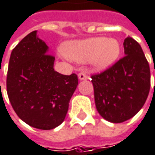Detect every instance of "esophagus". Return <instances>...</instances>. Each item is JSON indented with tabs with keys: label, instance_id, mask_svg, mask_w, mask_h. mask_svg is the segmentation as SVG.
<instances>
[{
	"label": "esophagus",
	"instance_id": "34e87169",
	"mask_svg": "<svg viewBox=\"0 0 155 155\" xmlns=\"http://www.w3.org/2000/svg\"><path fill=\"white\" fill-rule=\"evenodd\" d=\"M78 77H79V79L81 81V80H86V79H87V74L85 72H81L79 74H78Z\"/></svg>",
	"mask_w": 155,
	"mask_h": 155
}]
</instances>
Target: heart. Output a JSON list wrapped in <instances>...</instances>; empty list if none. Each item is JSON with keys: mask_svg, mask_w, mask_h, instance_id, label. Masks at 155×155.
Here are the masks:
<instances>
[{"mask_svg": "<svg viewBox=\"0 0 155 155\" xmlns=\"http://www.w3.org/2000/svg\"><path fill=\"white\" fill-rule=\"evenodd\" d=\"M60 54L77 62L91 61L96 68L104 69L118 58L120 45L114 38H91L69 43L66 51H61Z\"/></svg>", "mask_w": 155, "mask_h": 155, "instance_id": "1", "label": "heart"}]
</instances>
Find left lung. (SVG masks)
<instances>
[{"label":"left lung","instance_id":"8db88e82","mask_svg":"<svg viewBox=\"0 0 155 155\" xmlns=\"http://www.w3.org/2000/svg\"><path fill=\"white\" fill-rule=\"evenodd\" d=\"M124 49L125 56L102 73L91 75L96 110L111 123H123L134 117L150 90V68L140 44L128 37Z\"/></svg>","mask_w":155,"mask_h":155}]
</instances>
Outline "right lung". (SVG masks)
<instances>
[{
  "instance_id": "obj_1",
  "label": "right lung",
  "mask_w": 155,
  "mask_h": 155,
  "mask_svg": "<svg viewBox=\"0 0 155 155\" xmlns=\"http://www.w3.org/2000/svg\"><path fill=\"white\" fill-rule=\"evenodd\" d=\"M32 31L15 47L7 74V93L16 115L34 128L51 130L62 123L78 85L75 74L54 71L55 57Z\"/></svg>"
}]
</instances>
